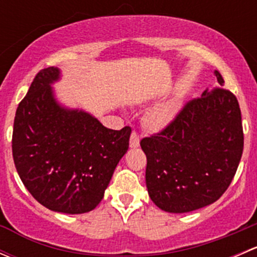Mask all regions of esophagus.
Wrapping results in <instances>:
<instances>
[{"mask_svg":"<svg viewBox=\"0 0 257 257\" xmlns=\"http://www.w3.org/2000/svg\"><path fill=\"white\" fill-rule=\"evenodd\" d=\"M139 142H141V139H139V134L137 133V132H133L131 136V148H138Z\"/></svg>","mask_w":257,"mask_h":257,"instance_id":"34e87169","label":"esophagus"}]
</instances>
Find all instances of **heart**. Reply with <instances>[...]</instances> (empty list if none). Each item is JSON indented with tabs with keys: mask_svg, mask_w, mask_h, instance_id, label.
<instances>
[{
	"mask_svg": "<svg viewBox=\"0 0 257 257\" xmlns=\"http://www.w3.org/2000/svg\"><path fill=\"white\" fill-rule=\"evenodd\" d=\"M175 114V108L173 104H164L155 108L149 114V124L155 129H159L162 126L167 125L173 119Z\"/></svg>",
	"mask_w": 257,
	"mask_h": 257,
	"instance_id": "heart-1",
	"label": "heart"
}]
</instances>
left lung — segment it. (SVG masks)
Masks as SVG:
<instances>
[{"label": "left lung", "mask_w": 257, "mask_h": 257, "mask_svg": "<svg viewBox=\"0 0 257 257\" xmlns=\"http://www.w3.org/2000/svg\"><path fill=\"white\" fill-rule=\"evenodd\" d=\"M221 87L191 99L162 132L141 141L145 183L153 203L168 212H189L215 203L235 177L243 150L236 97Z\"/></svg>", "instance_id": "left-lung-1"}]
</instances>
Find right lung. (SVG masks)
I'll return each mask as SVG.
<instances>
[{
    "mask_svg": "<svg viewBox=\"0 0 257 257\" xmlns=\"http://www.w3.org/2000/svg\"><path fill=\"white\" fill-rule=\"evenodd\" d=\"M59 69L36 74L16 110L12 155L23 185L52 211L83 214L104 196L116 164L129 148L132 128L108 129L89 113L67 109L51 84Z\"/></svg>",
    "mask_w": 257,
    "mask_h": 257,
    "instance_id": "obj_1",
    "label": "right lung"
}]
</instances>
